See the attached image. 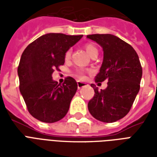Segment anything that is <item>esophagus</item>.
<instances>
[{
    "instance_id": "obj_1",
    "label": "esophagus",
    "mask_w": 157,
    "mask_h": 157,
    "mask_svg": "<svg viewBox=\"0 0 157 157\" xmlns=\"http://www.w3.org/2000/svg\"><path fill=\"white\" fill-rule=\"evenodd\" d=\"M84 86H86V83H84V82H77V87H78V89L82 88V87H83Z\"/></svg>"
}]
</instances>
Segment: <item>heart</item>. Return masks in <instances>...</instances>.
Listing matches in <instances>:
<instances>
[{
    "label": "heart",
    "mask_w": 157,
    "mask_h": 157,
    "mask_svg": "<svg viewBox=\"0 0 157 157\" xmlns=\"http://www.w3.org/2000/svg\"><path fill=\"white\" fill-rule=\"evenodd\" d=\"M85 49L90 55H92V54H93L94 52L98 51V48H96L95 45H93L92 44H89V43L85 44ZM71 49H68L67 51L65 52V59H69L71 58ZM85 70H83V69H77V70H75V71H74L73 75H74L75 77H76L77 79L82 80V79H84V77H85Z\"/></svg>",
    "instance_id": "heart-1"
}]
</instances>
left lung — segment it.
I'll use <instances>...</instances> for the list:
<instances>
[{
	"instance_id": "left-lung-1",
	"label": "left lung",
	"mask_w": 157,
	"mask_h": 157,
	"mask_svg": "<svg viewBox=\"0 0 157 157\" xmlns=\"http://www.w3.org/2000/svg\"><path fill=\"white\" fill-rule=\"evenodd\" d=\"M87 38L103 49V61L96 82L108 80V86L98 91L94 84V97L88 102V110L96 119L113 123L124 118L131 109L140 91L142 67L131 45L112 34H92Z\"/></svg>"
}]
</instances>
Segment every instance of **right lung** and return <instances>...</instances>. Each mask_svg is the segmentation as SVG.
Returning a JSON list of instances; mask_svg holds the SVG:
<instances>
[{
  "label": "right lung",
  "instance_id": "right-lung-1",
  "mask_svg": "<svg viewBox=\"0 0 157 157\" xmlns=\"http://www.w3.org/2000/svg\"><path fill=\"white\" fill-rule=\"evenodd\" d=\"M82 35L47 33L24 49L19 62V89L29 113L44 123L60 120L68 112L77 83L71 76L60 85L53 81L55 70L65 63V54Z\"/></svg>",
  "mask_w": 157,
  "mask_h": 157
}]
</instances>
